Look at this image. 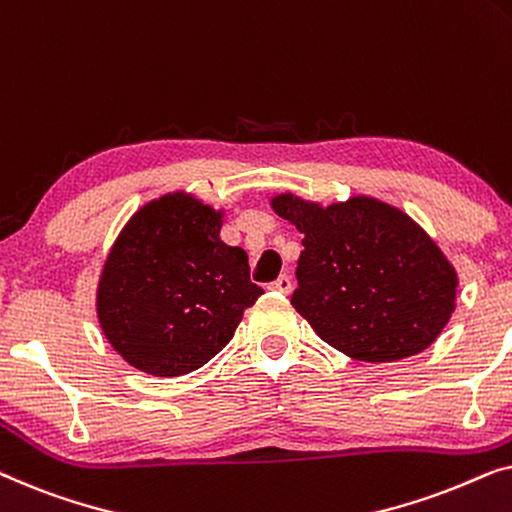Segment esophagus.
I'll use <instances>...</instances> for the list:
<instances>
[{
	"label": "esophagus",
	"instance_id": "obj_1",
	"mask_svg": "<svg viewBox=\"0 0 512 512\" xmlns=\"http://www.w3.org/2000/svg\"><path fill=\"white\" fill-rule=\"evenodd\" d=\"M270 289H272V291H279V293H291V291H293V282H291V277H289V275L277 277L275 282L270 284Z\"/></svg>",
	"mask_w": 512,
	"mask_h": 512
}]
</instances>
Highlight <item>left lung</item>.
<instances>
[{
	"mask_svg": "<svg viewBox=\"0 0 512 512\" xmlns=\"http://www.w3.org/2000/svg\"><path fill=\"white\" fill-rule=\"evenodd\" d=\"M303 233L291 305L356 361H401L433 345L454 312L459 277L429 233L387 202L352 195L319 205L270 200Z\"/></svg>",
	"mask_w": 512,
	"mask_h": 512,
	"instance_id": "8db88e82",
	"label": "left lung"
}]
</instances>
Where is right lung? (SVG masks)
<instances>
[{"label":"right lung","instance_id":"right-lung-1","mask_svg":"<svg viewBox=\"0 0 512 512\" xmlns=\"http://www.w3.org/2000/svg\"><path fill=\"white\" fill-rule=\"evenodd\" d=\"M221 226L223 209L177 191L146 202L118 233L95 305L104 338L132 368L179 377L205 366L263 293Z\"/></svg>","mask_w":512,"mask_h":512}]
</instances>
